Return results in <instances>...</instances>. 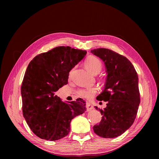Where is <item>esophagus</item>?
Masks as SVG:
<instances>
[{
    "mask_svg": "<svg viewBox=\"0 0 159 159\" xmlns=\"http://www.w3.org/2000/svg\"><path fill=\"white\" fill-rule=\"evenodd\" d=\"M86 108H87V111H90V110L93 109L94 107H93L91 104H90L89 103H87V104H86Z\"/></svg>",
    "mask_w": 159,
    "mask_h": 159,
    "instance_id": "34e87169",
    "label": "esophagus"
}]
</instances>
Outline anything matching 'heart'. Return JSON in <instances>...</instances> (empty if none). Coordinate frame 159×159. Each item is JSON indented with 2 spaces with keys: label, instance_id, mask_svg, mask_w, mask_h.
Masks as SVG:
<instances>
[{
  "label": "heart",
  "instance_id": "b5f03b06",
  "mask_svg": "<svg viewBox=\"0 0 159 159\" xmlns=\"http://www.w3.org/2000/svg\"><path fill=\"white\" fill-rule=\"evenodd\" d=\"M85 66L90 73L97 74L102 70V64L98 58L90 56L85 60ZM97 91L98 89L96 87H88L80 89L77 91V94L80 98L90 99L94 96Z\"/></svg>",
  "mask_w": 159,
  "mask_h": 159
}]
</instances>
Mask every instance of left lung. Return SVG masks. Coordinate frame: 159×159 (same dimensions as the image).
Instances as JSON below:
<instances>
[{
	"label": "left lung",
	"mask_w": 159,
	"mask_h": 159,
	"mask_svg": "<svg viewBox=\"0 0 159 159\" xmlns=\"http://www.w3.org/2000/svg\"><path fill=\"white\" fill-rule=\"evenodd\" d=\"M105 63L107 74L105 88L96 99L107 102L100 111L102 120L94 126V133L102 138H115L133 123L140 102L137 72L125 57L106 48L91 50Z\"/></svg>",
	"instance_id": "obj_1"
}]
</instances>
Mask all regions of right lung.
Masks as SVG:
<instances>
[{
  "label": "right lung",
  "instance_id": "1",
  "mask_svg": "<svg viewBox=\"0 0 159 159\" xmlns=\"http://www.w3.org/2000/svg\"><path fill=\"white\" fill-rule=\"evenodd\" d=\"M86 51L58 47L36 56L29 63L21 85L22 114L41 139L55 141L69 133L70 122L86 111L81 98L63 102L55 92L67 84L69 72Z\"/></svg>",
  "mask_w": 159,
  "mask_h": 159
}]
</instances>
